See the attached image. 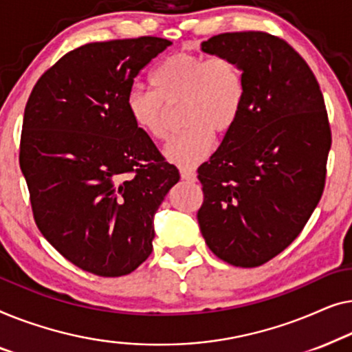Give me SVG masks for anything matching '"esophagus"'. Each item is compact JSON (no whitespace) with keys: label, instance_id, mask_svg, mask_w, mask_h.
<instances>
[{"label":"esophagus","instance_id":"1","mask_svg":"<svg viewBox=\"0 0 352 352\" xmlns=\"http://www.w3.org/2000/svg\"><path fill=\"white\" fill-rule=\"evenodd\" d=\"M180 175H182L183 180H186V182H195L196 180V174L190 169H180Z\"/></svg>","mask_w":352,"mask_h":352}]
</instances>
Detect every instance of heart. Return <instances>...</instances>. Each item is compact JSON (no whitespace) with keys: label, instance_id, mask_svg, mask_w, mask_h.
Listing matches in <instances>:
<instances>
[{"label":"heart","instance_id":"obj_1","mask_svg":"<svg viewBox=\"0 0 352 352\" xmlns=\"http://www.w3.org/2000/svg\"><path fill=\"white\" fill-rule=\"evenodd\" d=\"M150 82L153 91L129 89L126 113L142 133L162 140L169 108L182 103L186 129L166 146L167 160L182 169H192L210 155L215 135L236 126L245 103L244 73L226 56L174 54L151 72Z\"/></svg>","mask_w":352,"mask_h":352}]
</instances>
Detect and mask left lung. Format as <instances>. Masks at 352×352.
<instances>
[{
  "label": "left lung",
  "instance_id": "obj_1",
  "mask_svg": "<svg viewBox=\"0 0 352 352\" xmlns=\"http://www.w3.org/2000/svg\"><path fill=\"white\" fill-rule=\"evenodd\" d=\"M202 51L241 67L245 103L197 178L209 249L255 268L294 242L322 197L331 131L319 82L289 43L265 32L212 36Z\"/></svg>",
  "mask_w": 352,
  "mask_h": 352
}]
</instances>
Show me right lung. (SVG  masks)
Masks as SVG:
<instances>
[{
    "label": "right lung",
    "mask_w": 352,
    "mask_h": 352,
    "mask_svg": "<svg viewBox=\"0 0 352 352\" xmlns=\"http://www.w3.org/2000/svg\"><path fill=\"white\" fill-rule=\"evenodd\" d=\"M169 39L89 43L34 84L23 115L22 174L34 221L58 254L87 273L120 277L153 250V217L180 178L132 124L126 94Z\"/></svg>",
    "instance_id": "1"
}]
</instances>
